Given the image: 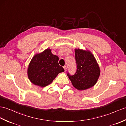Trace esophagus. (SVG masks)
Masks as SVG:
<instances>
[{"instance_id": "34e87169", "label": "esophagus", "mask_w": 126, "mask_h": 126, "mask_svg": "<svg viewBox=\"0 0 126 126\" xmlns=\"http://www.w3.org/2000/svg\"><path fill=\"white\" fill-rule=\"evenodd\" d=\"M64 69L65 71H66V70H67V67H66V66H64Z\"/></svg>"}]
</instances>
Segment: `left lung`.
I'll return each mask as SVG.
<instances>
[{"instance_id": "left-lung-1", "label": "left lung", "mask_w": 126, "mask_h": 126, "mask_svg": "<svg viewBox=\"0 0 126 126\" xmlns=\"http://www.w3.org/2000/svg\"><path fill=\"white\" fill-rule=\"evenodd\" d=\"M77 69L73 75H67L76 89L83 90L93 87L98 79L100 69L94 56L89 51L75 50Z\"/></svg>"}]
</instances>
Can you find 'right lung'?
<instances>
[{
  "label": "right lung",
  "mask_w": 126,
  "mask_h": 126,
  "mask_svg": "<svg viewBox=\"0 0 126 126\" xmlns=\"http://www.w3.org/2000/svg\"><path fill=\"white\" fill-rule=\"evenodd\" d=\"M58 57L47 49L35 55L29 63L28 75L34 85L44 87L51 84L57 75L64 71L58 64Z\"/></svg>",
  "instance_id": "obj_1"
}]
</instances>
